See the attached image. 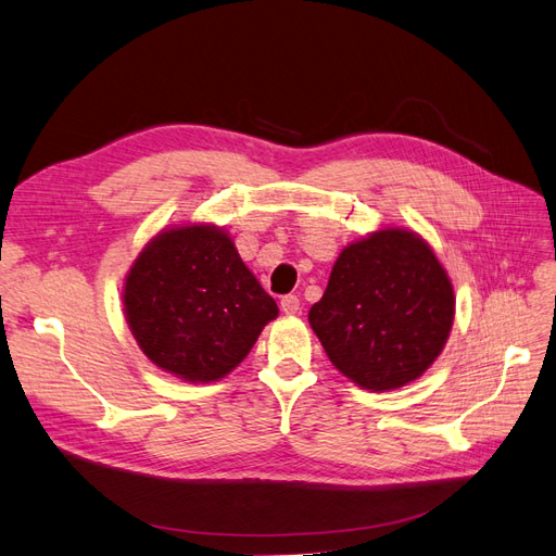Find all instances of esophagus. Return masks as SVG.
Instances as JSON below:
<instances>
[{
    "mask_svg": "<svg viewBox=\"0 0 556 556\" xmlns=\"http://www.w3.org/2000/svg\"><path fill=\"white\" fill-rule=\"evenodd\" d=\"M299 308H301V304H299V296L296 294H285L280 299V311L285 315H294V313H299Z\"/></svg>",
    "mask_w": 556,
    "mask_h": 556,
    "instance_id": "1",
    "label": "esophagus"
}]
</instances>
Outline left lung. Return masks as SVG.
Here are the masks:
<instances>
[{"label": "left lung", "instance_id": "8db88e82", "mask_svg": "<svg viewBox=\"0 0 556 556\" xmlns=\"http://www.w3.org/2000/svg\"><path fill=\"white\" fill-rule=\"evenodd\" d=\"M308 323L348 380L371 392L399 390L450 339L452 280L419 233L382 227L341 250Z\"/></svg>", "mask_w": 556, "mask_h": 556}]
</instances>
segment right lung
Here are the masks:
<instances>
[{"label": "right lung", "mask_w": 556, "mask_h": 556, "mask_svg": "<svg viewBox=\"0 0 556 556\" xmlns=\"http://www.w3.org/2000/svg\"><path fill=\"white\" fill-rule=\"evenodd\" d=\"M123 308L143 355L185 382L231 374L278 317L223 227L162 229L129 266Z\"/></svg>", "instance_id": "right-lung-1"}]
</instances>
